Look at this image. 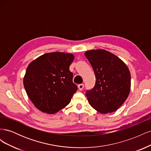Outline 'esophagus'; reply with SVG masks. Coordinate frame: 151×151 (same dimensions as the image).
Wrapping results in <instances>:
<instances>
[{
	"label": "esophagus",
	"mask_w": 151,
	"mask_h": 151,
	"mask_svg": "<svg viewBox=\"0 0 151 151\" xmlns=\"http://www.w3.org/2000/svg\"><path fill=\"white\" fill-rule=\"evenodd\" d=\"M77 87H78V89L79 91H82V90L84 89V84H79L78 86H77Z\"/></svg>",
	"instance_id": "34e87169"
}]
</instances>
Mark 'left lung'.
Instances as JSON below:
<instances>
[{"label":"left lung","instance_id":"8db88e82","mask_svg":"<svg viewBox=\"0 0 151 151\" xmlns=\"http://www.w3.org/2000/svg\"><path fill=\"white\" fill-rule=\"evenodd\" d=\"M84 55L96 76L94 87L86 93L89 104L101 113L115 111L130 93L129 68L120 58L105 50H91Z\"/></svg>","mask_w":151,"mask_h":151}]
</instances>
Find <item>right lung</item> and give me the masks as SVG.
Wrapping results in <instances>:
<instances>
[{"instance_id": "1", "label": "right lung", "mask_w": 151, "mask_h": 151, "mask_svg": "<svg viewBox=\"0 0 151 151\" xmlns=\"http://www.w3.org/2000/svg\"><path fill=\"white\" fill-rule=\"evenodd\" d=\"M74 55L63 52L43 54L28 65L23 84L29 98L41 111L54 114L70 102L77 90L69 70Z\"/></svg>"}]
</instances>
